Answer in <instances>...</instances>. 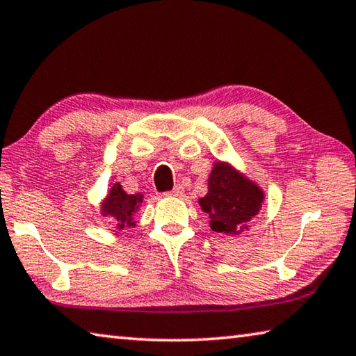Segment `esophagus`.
<instances>
[{
    "instance_id": "34e87169",
    "label": "esophagus",
    "mask_w": 356,
    "mask_h": 356,
    "mask_svg": "<svg viewBox=\"0 0 356 356\" xmlns=\"http://www.w3.org/2000/svg\"><path fill=\"white\" fill-rule=\"evenodd\" d=\"M183 192H184V189L181 188V186H175V188H173L172 191L165 192L164 195H165V197H181Z\"/></svg>"
}]
</instances>
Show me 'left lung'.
I'll list each match as a JSON object with an SVG mask.
<instances>
[{"label":"left lung","instance_id":"8db88e82","mask_svg":"<svg viewBox=\"0 0 356 356\" xmlns=\"http://www.w3.org/2000/svg\"><path fill=\"white\" fill-rule=\"evenodd\" d=\"M264 192L258 184L227 164L217 162L208 179V194L198 200L204 213L209 214L213 232L239 234L247 229L259 213Z\"/></svg>","mask_w":356,"mask_h":356}]
</instances>
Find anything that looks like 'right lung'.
<instances>
[{
    "label": "right lung",
    "instance_id": "1",
    "mask_svg": "<svg viewBox=\"0 0 356 356\" xmlns=\"http://www.w3.org/2000/svg\"><path fill=\"white\" fill-rule=\"evenodd\" d=\"M142 194H127L122 189L120 183L112 186L108 197L102 204V214L111 217L112 223H115L118 229L124 227H134V216L140 208Z\"/></svg>",
    "mask_w": 356,
    "mask_h": 356
}]
</instances>
